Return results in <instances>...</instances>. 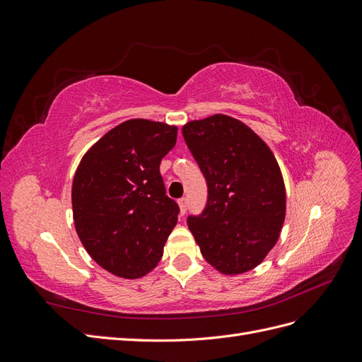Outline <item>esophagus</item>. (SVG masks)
<instances>
[{
    "label": "esophagus",
    "instance_id": "34e87169",
    "mask_svg": "<svg viewBox=\"0 0 362 362\" xmlns=\"http://www.w3.org/2000/svg\"><path fill=\"white\" fill-rule=\"evenodd\" d=\"M178 205H180V213H181V216L185 213V210H187V199L185 198H182V199H180L178 201Z\"/></svg>",
    "mask_w": 362,
    "mask_h": 362
}]
</instances>
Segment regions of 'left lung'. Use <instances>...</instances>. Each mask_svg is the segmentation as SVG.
I'll list each match as a JSON object with an SVG mask.
<instances>
[{
  "label": "left lung",
  "mask_w": 362,
  "mask_h": 362,
  "mask_svg": "<svg viewBox=\"0 0 362 362\" xmlns=\"http://www.w3.org/2000/svg\"><path fill=\"white\" fill-rule=\"evenodd\" d=\"M182 136L208 184V201L189 229L205 261L222 275L261 264L286 218V185L272 149L254 129L226 115L190 120Z\"/></svg>",
  "instance_id": "8db88e82"
}]
</instances>
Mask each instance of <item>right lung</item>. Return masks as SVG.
<instances>
[{"label": "right lung", "mask_w": 362, "mask_h": 362, "mask_svg": "<svg viewBox=\"0 0 362 362\" xmlns=\"http://www.w3.org/2000/svg\"><path fill=\"white\" fill-rule=\"evenodd\" d=\"M177 134L175 125L125 120L87 149L75 170V231L87 254L119 278L154 270L178 222L180 208L160 175Z\"/></svg>", "instance_id": "obj_1"}]
</instances>
